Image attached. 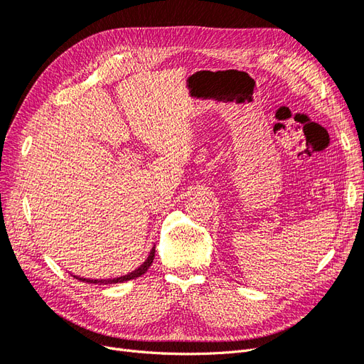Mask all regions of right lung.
Returning <instances> with one entry per match:
<instances>
[{"mask_svg": "<svg viewBox=\"0 0 364 364\" xmlns=\"http://www.w3.org/2000/svg\"><path fill=\"white\" fill-rule=\"evenodd\" d=\"M153 258H155V246L151 247L150 253L147 259L141 264V266L138 269H135L134 272H129L127 274H123V277H117V278H107V279H92V278H80L77 277V274H73V277L75 279L79 281H83V282H87V284H98V285H106V284H118V282H126V281H130V279H135V278H139L141 274H144L147 272V269L151 266L153 262Z\"/></svg>", "mask_w": 364, "mask_h": 364, "instance_id": "right-lung-1", "label": "right lung"}]
</instances>
